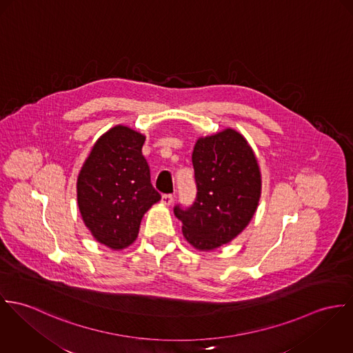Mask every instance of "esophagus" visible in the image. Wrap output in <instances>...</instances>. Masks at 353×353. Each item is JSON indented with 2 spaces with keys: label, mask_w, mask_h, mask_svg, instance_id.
Wrapping results in <instances>:
<instances>
[{
  "label": "esophagus",
  "mask_w": 353,
  "mask_h": 353,
  "mask_svg": "<svg viewBox=\"0 0 353 353\" xmlns=\"http://www.w3.org/2000/svg\"><path fill=\"white\" fill-rule=\"evenodd\" d=\"M172 201H173V196L169 195V194L168 195H162V197H161V203L165 204V205H170Z\"/></svg>",
  "instance_id": "1"
}]
</instances>
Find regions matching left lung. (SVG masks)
Wrapping results in <instances>:
<instances>
[{
  "mask_svg": "<svg viewBox=\"0 0 353 353\" xmlns=\"http://www.w3.org/2000/svg\"><path fill=\"white\" fill-rule=\"evenodd\" d=\"M192 163L197 196L191 208L174 207L184 238L200 252L232 242L252 221L261 196V172L242 134L225 128L196 141Z\"/></svg>",
  "mask_w": 353,
  "mask_h": 353,
  "instance_id": "left-lung-1",
  "label": "left lung"
}]
</instances>
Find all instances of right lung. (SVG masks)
I'll use <instances>...</instances> for the list:
<instances>
[{
    "label": "right lung",
    "mask_w": 353,
    "mask_h": 353,
    "mask_svg": "<svg viewBox=\"0 0 353 353\" xmlns=\"http://www.w3.org/2000/svg\"><path fill=\"white\" fill-rule=\"evenodd\" d=\"M145 139L143 134L118 124L96 141L79 170L82 221L97 242L114 250L137 239L143 215L161 200L142 154Z\"/></svg>",
    "instance_id": "obj_1"
}]
</instances>
